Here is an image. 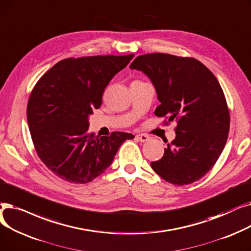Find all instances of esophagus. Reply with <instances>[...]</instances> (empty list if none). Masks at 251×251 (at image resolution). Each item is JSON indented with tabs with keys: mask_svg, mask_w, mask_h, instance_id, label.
Returning a JSON list of instances; mask_svg holds the SVG:
<instances>
[{
	"mask_svg": "<svg viewBox=\"0 0 251 251\" xmlns=\"http://www.w3.org/2000/svg\"><path fill=\"white\" fill-rule=\"evenodd\" d=\"M136 138H137V140L138 141H140V142H147L148 140H149V136H147V135H145V134H138L137 136H136Z\"/></svg>",
	"mask_w": 251,
	"mask_h": 251,
	"instance_id": "1",
	"label": "esophagus"
}]
</instances>
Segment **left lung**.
Returning <instances> with one entry per match:
<instances>
[{"instance_id": "obj_1", "label": "left lung", "mask_w": 251, "mask_h": 251, "mask_svg": "<svg viewBox=\"0 0 251 251\" xmlns=\"http://www.w3.org/2000/svg\"><path fill=\"white\" fill-rule=\"evenodd\" d=\"M129 68L141 70L152 81L160 102L155 115L176 121V139L151 168L174 185L200 180L219 159L230 129L219 80L197 59L171 54L138 56Z\"/></svg>"}]
</instances>
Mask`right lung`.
Masks as SVG:
<instances>
[{
    "label": "right lung",
    "mask_w": 251,
    "mask_h": 251,
    "mask_svg": "<svg viewBox=\"0 0 251 251\" xmlns=\"http://www.w3.org/2000/svg\"><path fill=\"white\" fill-rule=\"evenodd\" d=\"M125 56L67 58L39 79L27 103L33 145L44 164L63 181L87 184L112 163L132 134H89V116L100 108L105 88L132 60Z\"/></svg>",
    "instance_id": "obj_1"
}]
</instances>
